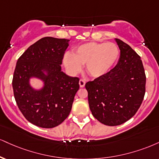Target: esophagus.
Segmentation results:
<instances>
[{
  "mask_svg": "<svg viewBox=\"0 0 159 159\" xmlns=\"http://www.w3.org/2000/svg\"><path fill=\"white\" fill-rule=\"evenodd\" d=\"M85 81L84 79H81L79 81V85H80V87H84L85 86Z\"/></svg>",
  "mask_w": 159,
  "mask_h": 159,
  "instance_id": "obj_1",
  "label": "esophagus"
}]
</instances>
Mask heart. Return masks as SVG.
<instances>
[{"label":"heart","mask_w":159,"mask_h":159,"mask_svg":"<svg viewBox=\"0 0 159 159\" xmlns=\"http://www.w3.org/2000/svg\"><path fill=\"white\" fill-rule=\"evenodd\" d=\"M119 49L113 43L88 42L78 46L64 56V64L71 73H78L85 65L86 72L93 78L106 75L116 64Z\"/></svg>","instance_id":"obj_1"}]
</instances>
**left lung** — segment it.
<instances>
[{
    "label": "left lung",
    "mask_w": 159,
    "mask_h": 159,
    "mask_svg": "<svg viewBox=\"0 0 159 159\" xmlns=\"http://www.w3.org/2000/svg\"><path fill=\"white\" fill-rule=\"evenodd\" d=\"M115 41L120 49L118 64L106 75L85 84L92 114L107 126L122 124L136 113L146 84L141 57L121 40Z\"/></svg>",
    "instance_id": "8db88e82"
}]
</instances>
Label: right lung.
I'll return each instance as SVG.
<instances>
[{"label":"right lung","instance_id":"1","mask_svg":"<svg viewBox=\"0 0 159 159\" xmlns=\"http://www.w3.org/2000/svg\"><path fill=\"white\" fill-rule=\"evenodd\" d=\"M70 41L43 38L17 61L12 79L15 101L26 120L38 127H56L71 111L79 78L66 75L61 66ZM34 77L43 82L41 89L30 84V79Z\"/></svg>","mask_w":159,"mask_h":159}]
</instances>
